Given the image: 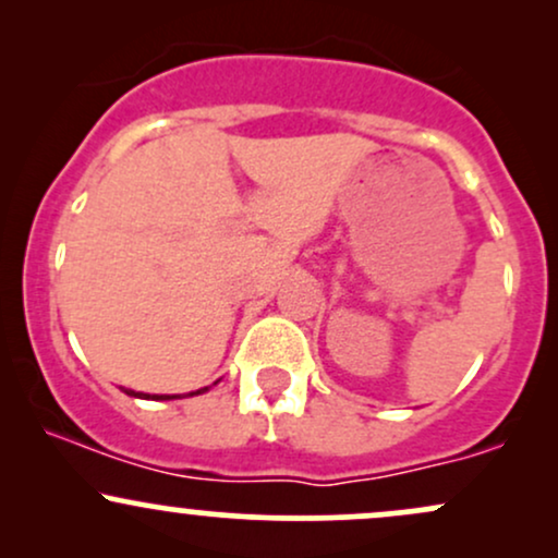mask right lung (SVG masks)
<instances>
[{"instance_id":"right-lung-1","label":"right lung","mask_w":558,"mask_h":558,"mask_svg":"<svg viewBox=\"0 0 558 558\" xmlns=\"http://www.w3.org/2000/svg\"><path fill=\"white\" fill-rule=\"evenodd\" d=\"M204 390H209V388H198V390H194V393H191V396L204 393ZM125 393H128V396H136V399H157V401H170V399H178V396H149V393H136V390H131V388H125Z\"/></svg>"}]
</instances>
